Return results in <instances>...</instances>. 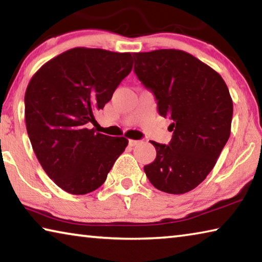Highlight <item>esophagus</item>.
Returning <instances> with one entry per match:
<instances>
[{
    "instance_id": "obj_1",
    "label": "esophagus",
    "mask_w": 262,
    "mask_h": 262,
    "mask_svg": "<svg viewBox=\"0 0 262 262\" xmlns=\"http://www.w3.org/2000/svg\"><path fill=\"white\" fill-rule=\"evenodd\" d=\"M140 143H141V142L137 141V140H129V141H128V144H129L130 147H135V145L140 144Z\"/></svg>"
}]
</instances>
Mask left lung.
<instances>
[{
	"label": "left lung",
	"mask_w": 262,
	"mask_h": 262,
	"mask_svg": "<svg viewBox=\"0 0 262 262\" xmlns=\"http://www.w3.org/2000/svg\"><path fill=\"white\" fill-rule=\"evenodd\" d=\"M134 73L154 94L158 113L168 118L170 143L151 141L155 161L144 172L155 187L184 194L200 185L215 166L231 132L229 89L219 73L189 53L157 50L134 53Z\"/></svg>",
	"instance_id": "left-lung-1"
}]
</instances>
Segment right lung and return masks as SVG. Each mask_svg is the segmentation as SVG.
<instances>
[{"instance_id":"add662e5","label":"right lung","mask_w":262,"mask_h":262,"mask_svg":"<svg viewBox=\"0 0 262 262\" xmlns=\"http://www.w3.org/2000/svg\"><path fill=\"white\" fill-rule=\"evenodd\" d=\"M130 53L76 47L46 62L25 92L29 139L47 176L66 192L100 187L128 140L88 126L130 73Z\"/></svg>"}]
</instances>
